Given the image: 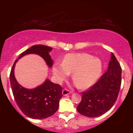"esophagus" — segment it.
<instances>
[{
	"mask_svg": "<svg viewBox=\"0 0 133 133\" xmlns=\"http://www.w3.org/2000/svg\"><path fill=\"white\" fill-rule=\"evenodd\" d=\"M71 92L69 90H68V89H63V91H62V95H64V96H66V95H69Z\"/></svg>",
	"mask_w": 133,
	"mask_h": 133,
	"instance_id": "34e87169",
	"label": "esophagus"
}]
</instances>
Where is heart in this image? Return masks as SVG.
Segmentation results:
<instances>
[{"label":"heart","instance_id":"b5f03b06","mask_svg":"<svg viewBox=\"0 0 133 133\" xmlns=\"http://www.w3.org/2000/svg\"><path fill=\"white\" fill-rule=\"evenodd\" d=\"M102 71V62L88 53H69L62 63L53 65V72L59 82H62L72 73L75 85L80 89L92 85L98 79Z\"/></svg>","mask_w":133,"mask_h":133}]
</instances>
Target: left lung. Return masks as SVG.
<instances>
[{
    "mask_svg": "<svg viewBox=\"0 0 133 133\" xmlns=\"http://www.w3.org/2000/svg\"><path fill=\"white\" fill-rule=\"evenodd\" d=\"M122 82V68L111 53L107 71L86 91L77 106L79 113L88 117H98L108 112L115 104Z\"/></svg>",
    "mask_w": 133,
    "mask_h": 133,
    "instance_id": "8db88e82",
    "label": "left lung"
}]
</instances>
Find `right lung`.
I'll return each instance as SVG.
<instances>
[{
    "label": "right lung",
    "instance_id": "obj_1",
    "mask_svg": "<svg viewBox=\"0 0 133 133\" xmlns=\"http://www.w3.org/2000/svg\"><path fill=\"white\" fill-rule=\"evenodd\" d=\"M51 50V47L46 45H33L15 61L11 70L9 79L15 100L21 111L31 118L41 120L52 116L58 110L59 101L62 97V88L46 79L42 84L34 89H26L17 82L14 75L15 66L18 59L24 56L37 54L42 57L47 65L51 68L53 65V59L49 53Z\"/></svg>",
    "mask_w": 133,
    "mask_h": 133
}]
</instances>
